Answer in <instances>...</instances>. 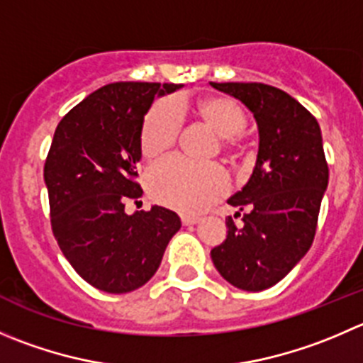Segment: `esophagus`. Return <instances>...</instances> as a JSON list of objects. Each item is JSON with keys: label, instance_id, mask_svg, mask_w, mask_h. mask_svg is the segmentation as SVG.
Masks as SVG:
<instances>
[{"label": "esophagus", "instance_id": "34e87169", "mask_svg": "<svg viewBox=\"0 0 363 363\" xmlns=\"http://www.w3.org/2000/svg\"><path fill=\"white\" fill-rule=\"evenodd\" d=\"M181 221L182 225H195L199 223L200 218L195 216V214H181Z\"/></svg>", "mask_w": 363, "mask_h": 363}]
</instances>
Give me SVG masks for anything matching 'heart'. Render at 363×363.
<instances>
[{"instance_id":"b5f03b06","label":"heart","mask_w":363,"mask_h":363,"mask_svg":"<svg viewBox=\"0 0 363 363\" xmlns=\"http://www.w3.org/2000/svg\"><path fill=\"white\" fill-rule=\"evenodd\" d=\"M200 117L221 136L225 149L239 145L238 135L246 128V115L228 97H207L200 101ZM182 108L174 99H161L147 111L140 133V149L145 157H157L175 145L182 128ZM230 179L218 163H193L172 156L154 164L147 175L150 196L163 206L182 213H199L228 191Z\"/></svg>"}]
</instances>
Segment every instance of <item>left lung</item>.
Instances as JSON below:
<instances>
[{
	"mask_svg": "<svg viewBox=\"0 0 363 363\" xmlns=\"http://www.w3.org/2000/svg\"><path fill=\"white\" fill-rule=\"evenodd\" d=\"M211 84L245 103L259 125L252 177L228 199L230 206L246 209L245 225L238 228L228 216L227 239L211 250V259L232 286L264 291L280 282L314 241L328 186L321 129L314 115L280 88Z\"/></svg>",
	"mask_w": 363,
	"mask_h": 363,
	"instance_id": "obj_1",
	"label": "left lung"
}]
</instances>
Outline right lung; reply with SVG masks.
I'll use <instances>...</instances> for the list:
<instances>
[{
	"label": "right lung",
	"instance_id": "1",
	"mask_svg": "<svg viewBox=\"0 0 363 363\" xmlns=\"http://www.w3.org/2000/svg\"><path fill=\"white\" fill-rule=\"evenodd\" d=\"M175 83H111L60 121L44 164L51 228L70 266L90 286L122 294L149 282L181 228L174 211L154 206L125 214L138 200L140 133L154 97Z\"/></svg>",
	"mask_w": 363,
	"mask_h": 363
}]
</instances>
